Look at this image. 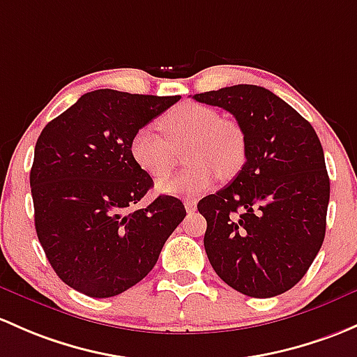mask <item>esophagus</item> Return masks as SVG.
<instances>
[{
    "mask_svg": "<svg viewBox=\"0 0 357 357\" xmlns=\"http://www.w3.org/2000/svg\"><path fill=\"white\" fill-rule=\"evenodd\" d=\"M185 208H186V212H188V213L195 212V210H197V202H195V200H186L185 202Z\"/></svg>",
    "mask_w": 357,
    "mask_h": 357,
    "instance_id": "esophagus-1",
    "label": "esophagus"
}]
</instances>
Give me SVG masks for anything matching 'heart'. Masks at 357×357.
Listing matches in <instances>:
<instances>
[{
    "label": "heart",
    "mask_w": 357,
    "mask_h": 357,
    "mask_svg": "<svg viewBox=\"0 0 357 357\" xmlns=\"http://www.w3.org/2000/svg\"><path fill=\"white\" fill-rule=\"evenodd\" d=\"M162 138L149 126L140 128L130 142L131 159L153 179L174 167L176 152L185 150L186 164H193L157 185L159 191L178 197H195L213 185L217 174L231 178L245 162V133L232 119L219 118L212 107L181 104L160 118Z\"/></svg>",
    "instance_id": "b5f03b06"
}]
</instances>
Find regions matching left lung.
Returning a JSON list of instances; mask_svg holds the SVG:
<instances>
[{"mask_svg":"<svg viewBox=\"0 0 357 357\" xmlns=\"http://www.w3.org/2000/svg\"><path fill=\"white\" fill-rule=\"evenodd\" d=\"M193 99L231 112L246 142V162L231 185L198 202L210 265L241 294H282L305 277L325 238L330 179L318 135L258 85Z\"/></svg>","mask_w":357,"mask_h":357,"instance_id":"left-lung-1","label":"left lung"}]
</instances>
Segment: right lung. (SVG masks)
<instances>
[{"label": "right lung", "instance_id": "1", "mask_svg": "<svg viewBox=\"0 0 357 357\" xmlns=\"http://www.w3.org/2000/svg\"><path fill=\"white\" fill-rule=\"evenodd\" d=\"M179 96L87 92L39 135L30 169L37 238L59 279L90 298L140 282L185 219L181 200L159 195L135 164L130 142Z\"/></svg>", "mask_w": 357, "mask_h": 357}]
</instances>
